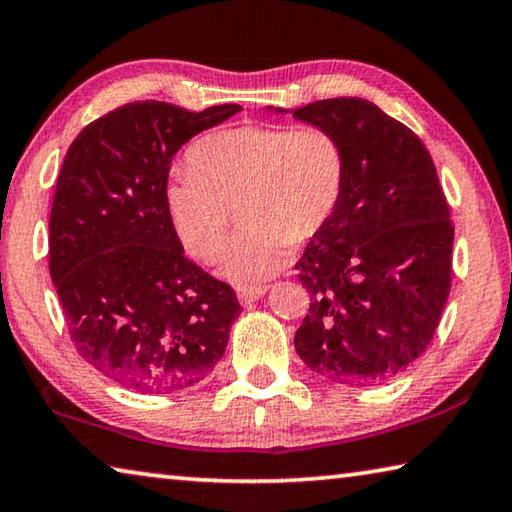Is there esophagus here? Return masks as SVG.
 Segmentation results:
<instances>
[{
    "mask_svg": "<svg viewBox=\"0 0 512 512\" xmlns=\"http://www.w3.org/2000/svg\"><path fill=\"white\" fill-rule=\"evenodd\" d=\"M264 293H266V287H262V284H259V287H241L237 296H239V302H241V305H246V307H248V305H253L255 300L262 298Z\"/></svg>",
    "mask_w": 512,
    "mask_h": 512,
    "instance_id": "esophagus-1",
    "label": "esophagus"
}]
</instances>
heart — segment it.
<instances>
[{
    "mask_svg": "<svg viewBox=\"0 0 512 512\" xmlns=\"http://www.w3.org/2000/svg\"><path fill=\"white\" fill-rule=\"evenodd\" d=\"M189 171L164 187V210L189 255L219 259L235 219L223 273L255 287L289 264L293 241L314 239L339 210L345 187L343 146L325 126L241 124L214 131L187 151Z\"/></svg>",
    "mask_w": 512,
    "mask_h": 512,
    "instance_id": "b5f03b06",
    "label": "heart"
}]
</instances>
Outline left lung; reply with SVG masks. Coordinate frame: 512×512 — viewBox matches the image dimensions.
Instances as JSON below:
<instances>
[{
	"label": "left lung",
	"instance_id": "obj_1",
	"mask_svg": "<svg viewBox=\"0 0 512 512\" xmlns=\"http://www.w3.org/2000/svg\"><path fill=\"white\" fill-rule=\"evenodd\" d=\"M293 117L343 146L339 210L296 262L309 314L296 332L307 366L350 386L391 379L431 345L452 289L454 225L427 146L375 103L336 97Z\"/></svg>",
	"mask_w": 512,
	"mask_h": 512
}]
</instances>
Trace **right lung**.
I'll return each mask as SVG.
<instances>
[{
    "mask_svg": "<svg viewBox=\"0 0 512 512\" xmlns=\"http://www.w3.org/2000/svg\"><path fill=\"white\" fill-rule=\"evenodd\" d=\"M241 108L135 101L67 149L49 214V273L76 352L137 393H176L223 357L241 305L189 262L164 210L171 158Z\"/></svg>",
    "mask_w": 512,
    "mask_h": 512,
    "instance_id": "1",
    "label": "right lung"
}]
</instances>
